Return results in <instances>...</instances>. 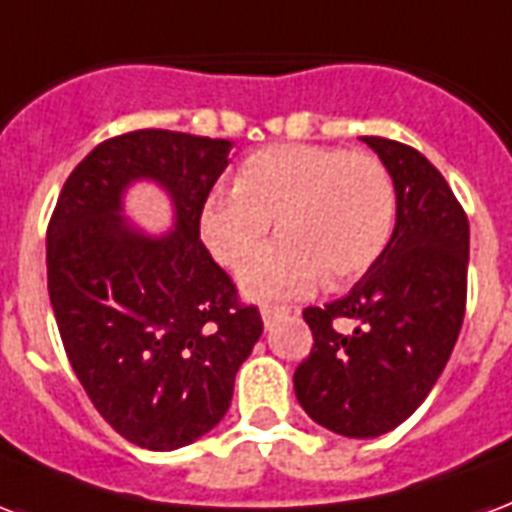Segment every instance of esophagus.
<instances>
[{"instance_id": "1", "label": "esophagus", "mask_w": 512, "mask_h": 512, "mask_svg": "<svg viewBox=\"0 0 512 512\" xmlns=\"http://www.w3.org/2000/svg\"><path fill=\"white\" fill-rule=\"evenodd\" d=\"M260 314H263L265 327H271L276 319L287 317V308H284V306H263V311H260Z\"/></svg>"}]
</instances>
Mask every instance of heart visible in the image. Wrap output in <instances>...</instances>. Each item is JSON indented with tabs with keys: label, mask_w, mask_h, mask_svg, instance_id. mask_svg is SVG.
I'll return each mask as SVG.
<instances>
[{
	"label": "heart",
	"mask_w": 512,
	"mask_h": 512,
	"mask_svg": "<svg viewBox=\"0 0 512 512\" xmlns=\"http://www.w3.org/2000/svg\"><path fill=\"white\" fill-rule=\"evenodd\" d=\"M395 179L386 163L362 150L325 144H276L249 155L233 193L201 209L206 249L228 271H241L271 233L268 247L241 276L257 300L303 295L327 273L349 282L376 263L395 225Z\"/></svg>",
	"instance_id": "1"
}]
</instances>
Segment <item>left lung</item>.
I'll use <instances>...</instances> for the list:
<instances>
[{"instance_id": "obj_1", "label": "left lung", "mask_w": 512, "mask_h": 512, "mask_svg": "<svg viewBox=\"0 0 512 512\" xmlns=\"http://www.w3.org/2000/svg\"><path fill=\"white\" fill-rule=\"evenodd\" d=\"M362 142L395 179V233L349 295L303 311L314 346L295 370L303 411L346 438H378L424 403L462 330L470 260V222L443 174L403 142ZM338 318L355 333L338 334Z\"/></svg>"}]
</instances>
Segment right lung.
I'll return each instance as SVG.
<instances>
[{"instance_id": "add662e5", "label": "right lung", "mask_w": 512, "mask_h": 512, "mask_svg": "<svg viewBox=\"0 0 512 512\" xmlns=\"http://www.w3.org/2000/svg\"><path fill=\"white\" fill-rule=\"evenodd\" d=\"M228 139L142 128L77 163L48 225V292L74 376L109 427L171 451L217 427L263 333L201 241L198 217ZM134 178L170 190L178 228L152 240L119 217Z\"/></svg>"}]
</instances>
